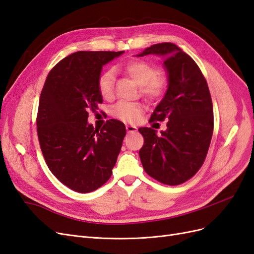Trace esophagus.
I'll use <instances>...</instances> for the list:
<instances>
[{
	"label": "esophagus",
	"instance_id": "esophagus-1",
	"mask_svg": "<svg viewBox=\"0 0 254 254\" xmlns=\"http://www.w3.org/2000/svg\"><path fill=\"white\" fill-rule=\"evenodd\" d=\"M136 126L134 125H126V130L128 133H132V132H135L136 131Z\"/></svg>",
	"mask_w": 254,
	"mask_h": 254
}]
</instances>
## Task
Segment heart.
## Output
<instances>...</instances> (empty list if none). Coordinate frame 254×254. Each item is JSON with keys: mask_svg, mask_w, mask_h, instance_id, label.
Listing matches in <instances>:
<instances>
[{"mask_svg": "<svg viewBox=\"0 0 254 254\" xmlns=\"http://www.w3.org/2000/svg\"><path fill=\"white\" fill-rule=\"evenodd\" d=\"M131 77L139 86L141 93L151 102L160 101L164 95L167 81L163 75L157 74L158 70L155 64L144 60H130L126 64L117 67ZM114 72L112 70L105 71L97 80V89L99 94L109 101L113 97ZM142 111V106L136 103H119L113 108V115L124 122H134L139 119Z\"/></svg>", "mask_w": 254, "mask_h": 254, "instance_id": "b5f03b06", "label": "heart"}]
</instances>
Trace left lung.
Masks as SVG:
<instances>
[{"mask_svg":"<svg viewBox=\"0 0 254 254\" xmlns=\"http://www.w3.org/2000/svg\"><path fill=\"white\" fill-rule=\"evenodd\" d=\"M163 58L167 90L149 122L167 121V129L139 128L144 136L140 159L145 172L167 186L191 178L204 162L213 134V104L200 68L188 54L171 42L153 44L139 57Z\"/></svg>","mask_w":254,"mask_h":254,"instance_id":"8db88e82","label":"left lung"}]
</instances>
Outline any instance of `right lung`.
<instances>
[{"mask_svg": "<svg viewBox=\"0 0 254 254\" xmlns=\"http://www.w3.org/2000/svg\"><path fill=\"white\" fill-rule=\"evenodd\" d=\"M124 54L79 51L49 73L37 115V132L50 171L65 187L90 193L109 180L126 135L118 120L101 130L88 123L89 111L103 103L97 80L103 66Z\"/></svg>", "mask_w": 254, "mask_h": 254, "instance_id": "add662e5", "label": "right lung"}]
</instances>
